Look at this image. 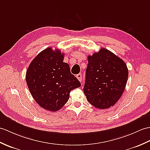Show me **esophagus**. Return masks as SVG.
Segmentation results:
<instances>
[{
    "mask_svg": "<svg viewBox=\"0 0 150 150\" xmlns=\"http://www.w3.org/2000/svg\"><path fill=\"white\" fill-rule=\"evenodd\" d=\"M76 79H77L79 80V81L80 82H82V74H78V75H76Z\"/></svg>",
    "mask_w": 150,
    "mask_h": 150,
    "instance_id": "1",
    "label": "esophagus"
}]
</instances>
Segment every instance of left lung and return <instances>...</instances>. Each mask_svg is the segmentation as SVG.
<instances>
[{"label":"left lung","mask_w":150,"mask_h":150,"mask_svg":"<svg viewBox=\"0 0 150 150\" xmlns=\"http://www.w3.org/2000/svg\"><path fill=\"white\" fill-rule=\"evenodd\" d=\"M83 93L97 109L114 105L127 84L128 70L125 62L112 52L101 48L88 57Z\"/></svg>","instance_id":"1"}]
</instances>
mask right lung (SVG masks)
<instances>
[{
  "mask_svg": "<svg viewBox=\"0 0 150 150\" xmlns=\"http://www.w3.org/2000/svg\"><path fill=\"white\" fill-rule=\"evenodd\" d=\"M63 60L60 50L48 47L33 59L26 72L27 84L33 98L40 107L53 112L67 103L71 90L81 86Z\"/></svg>",
  "mask_w": 150,
  "mask_h": 150,
  "instance_id": "add662e5",
  "label": "right lung"
}]
</instances>
